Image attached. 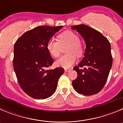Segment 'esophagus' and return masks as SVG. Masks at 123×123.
<instances>
[{
  "instance_id": "34e87169",
  "label": "esophagus",
  "mask_w": 123,
  "mask_h": 123,
  "mask_svg": "<svg viewBox=\"0 0 123 123\" xmlns=\"http://www.w3.org/2000/svg\"><path fill=\"white\" fill-rule=\"evenodd\" d=\"M70 71H71V69H65V72H69Z\"/></svg>"
}]
</instances>
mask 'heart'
I'll return each mask as SVG.
<instances>
[{
    "instance_id": "obj_1",
    "label": "heart",
    "mask_w": 123,
    "mask_h": 123,
    "mask_svg": "<svg viewBox=\"0 0 123 123\" xmlns=\"http://www.w3.org/2000/svg\"><path fill=\"white\" fill-rule=\"evenodd\" d=\"M57 40L50 39L47 44V49L52 56L57 58L60 55L62 47L68 45L66 52L68 54L62 56L56 61V66L68 68L71 67L76 60V56H81L83 49L79 42V38L72 31H65L57 36Z\"/></svg>"
}]
</instances>
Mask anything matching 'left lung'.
<instances>
[{"instance_id": "8db88e82", "label": "left lung", "mask_w": 123, "mask_h": 123, "mask_svg": "<svg viewBox=\"0 0 123 123\" xmlns=\"http://www.w3.org/2000/svg\"><path fill=\"white\" fill-rule=\"evenodd\" d=\"M85 41L84 56L73 68L78 73L72 81L73 87L84 95L96 94L103 89L112 66L111 45L108 40L99 31L85 25L71 26Z\"/></svg>"}]
</instances>
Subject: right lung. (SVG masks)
Wrapping results in <instances>:
<instances>
[{
    "instance_id": "obj_1",
    "label": "right lung",
    "mask_w": 123,
    "mask_h": 123,
    "mask_svg": "<svg viewBox=\"0 0 123 123\" xmlns=\"http://www.w3.org/2000/svg\"><path fill=\"white\" fill-rule=\"evenodd\" d=\"M63 26H38L26 31L14 45L13 68L19 85L29 96L45 99L54 94L64 69L61 67L46 70L54 59L47 44Z\"/></svg>"
}]
</instances>
